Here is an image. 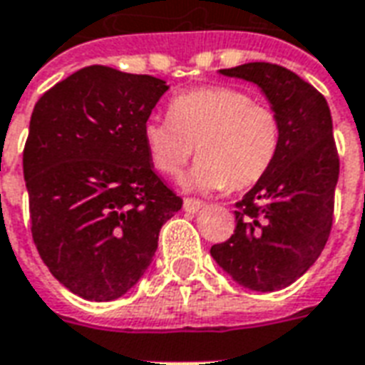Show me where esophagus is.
Segmentation results:
<instances>
[{
  "label": "esophagus",
  "instance_id": "1",
  "mask_svg": "<svg viewBox=\"0 0 365 365\" xmlns=\"http://www.w3.org/2000/svg\"><path fill=\"white\" fill-rule=\"evenodd\" d=\"M201 207H203V201H199V199H183V209L187 213H197Z\"/></svg>",
  "mask_w": 365,
  "mask_h": 365
}]
</instances>
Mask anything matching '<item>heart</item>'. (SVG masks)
I'll return each mask as SVG.
<instances>
[{"instance_id":"1","label":"heart","mask_w":365,"mask_h":365,"mask_svg":"<svg viewBox=\"0 0 365 365\" xmlns=\"http://www.w3.org/2000/svg\"><path fill=\"white\" fill-rule=\"evenodd\" d=\"M154 168L178 175L197 152L185 178L190 190H246L268 174L279 150L282 128L272 107L229 86L197 88L175 96L168 119L143 128Z\"/></svg>"}]
</instances>
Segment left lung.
<instances>
[{
	"label": "left lung",
	"mask_w": 365,
	"mask_h": 365,
	"mask_svg": "<svg viewBox=\"0 0 365 365\" xmlns=\"http://www.w3.org/2000/svg\"><path fill=\"white\" fill-rule=\"evenodd\" d=\"M221 74L264 91L282 140L274 166L237 203L235 235L211 246V256L248 289H283L317 262L332 229L340 160L329 103L295 72L269 62Z\"/></svg>",
	"instance_id": "left-lung-1"
}]
</instances>
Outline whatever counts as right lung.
Wrapping results in <instances>:
<instances>
[{
    "label": "right lung",
    "mask_w": 365,
    "mask_h": 365,
    "mask_svg": "<svg viewBox=\"0 0 365 365\" xmlns=\"http://www.w3.org/2000/svg\"><path fill=\"white\" fill-rule=\"evenodd\" d=\"M166 90L160 78L96 64L51 88L31 115L23 174L33 240L51 274L88 301L125 295L182 209L143 138Z\"/></svg>",
    "instance_id": "add662e5"
}]
</instances>
